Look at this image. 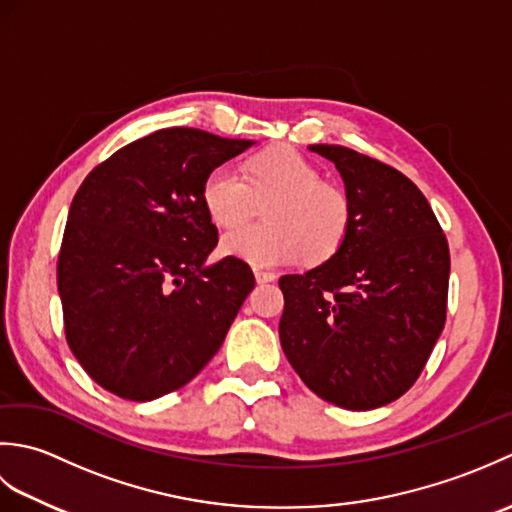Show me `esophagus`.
I'll return each mask as SVG.
<instances>
[{"mask_svg":"<svg viewBox=\"0 0 512 512\" xmlns=\"http://www.w3.org/2000/svg\"><path fill=\"white\" fill-rule=\"evenodd\" d=\"M255 279H257V284H268V281H273V279H275V275L270 273V270L255 268Z\"/></svg>","mask_w":512,"mask_h":512,"instance_id":"obj_1","label":"esophagus"}]
</instances>
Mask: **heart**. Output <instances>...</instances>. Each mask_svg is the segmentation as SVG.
Masks as SVG:
<instances>
[{
  "mask_svg": "<svg viewBox=\"0 0 512 512\" xmlns=\"http://www.w3.org/2000/svg\"><path fill=\"white\" fill-rule=\"evenodd\" d=\"M267 204L268 225L238 229ZM202 204L215 226L231 232L224 253L255 266L332 257L350 231L352 209L341 187L319 180V169L288 145L268 147L244 162L242 176L215 167L202 182Z\"/></svg>",
  "mask_w": 512,
  "mask_h": 512,
  "instance_id": "b5f03b06",
  "label": "heart"
}]
</instances>
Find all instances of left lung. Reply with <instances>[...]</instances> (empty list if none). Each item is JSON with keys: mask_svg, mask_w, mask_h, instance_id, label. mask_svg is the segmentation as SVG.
Segmentation results:
<instances>
[{"mask_svg": "<svg viewBox=\"0 0 512 512\" xmlns=\"http://www.w3.org/2000/svg\"><path fill=\"white\" fill-rule=\"evenodd\" d=\"M343 176L352 220L343 246L284 275L281 347L314 394L367 411L411 389L447 321V235L405 173L341 145H312Z\"/></svg>", "mask_w": 512, "mask_h": 512, "instance_id": "obj_1", "label": "left lung"}]
</instances>
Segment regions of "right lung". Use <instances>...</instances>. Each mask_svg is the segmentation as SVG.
Listing matches in <instances>:
<instances>
[{
  "label": "right lung",
  "instance_id": "1",
  "mask_svg": "<svg viewBox=\"0 0 512 512\" xmlns=\"http://www.w3.org/2000/svg\"><path fill=\"white\" fill-rule=\"evenodd\" d=\"M250 140L167 127L121 147L81 182L57 262L65 339L94 383L125 400L187 385L255 288L235 255L206 268L217 228L206 173Z\"/></svg>",
  "mask_w": 512,
  "mask_h": 512
}]
</instances>
